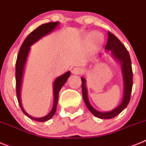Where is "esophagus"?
Masks as SVG:
<instances>
[{
  "label": "esophagus",
  "mask_w": 146,
  "mask_h": 146,
  "mask_svg": "<svg viewBox=\"0 0 146 146\" xmlns=\"http://www.w3.org/2000/svg\"><path fill=\"white\" fill-rule=\"evenodd\" d=\"M72 73L73 74H81L82 73V70L80 68H75L72 70Z\"/></svg>",
  "instance_id": "esophagus-1"
}]
</instances>
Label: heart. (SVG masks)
Instances as JSON below:
<instances>
[{
	"label": "heart",
	"mask_w": 146,
	"mask_h": 146,
	"mask_svg": "<svg viewBox=\"0 0 146 146\" xmlns=\"http://www.w3.org/2000/svg\"><path fill=\"white\" fill-rule=\"evenodd\" d=\"M97 35L96 33H92L89 35V37H93V36H94V35Z\"/></svg>",
	"instance_id": "heart-1"
}]
</instances>
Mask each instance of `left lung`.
<instances>
[{
  "label": "left lung",
  "mask_w": 146,
  "mask_h": 146,
  "mask_svg": "<svg viewBox=\"0 0 146 146\" xmlns=\"http://www.w3.org/2000/svg\"><path fill=\"white\" fill-rule=\"evenodd\" d=\"M108 38L107 44L106 46V49L110 50L112 52L113 55L117 60H119L122 66V71L124 75V99L122 100L121 103L116 108H115L113 111L110 112H99L96 111L95 109L93 108L89 104L87 98V92H86V86H85V79L84 78H81V87H82V95L84 98L85 104L86 107L89 109V111L92 113L96 117L100 118L102 119H109L115 117L119 115L124 108L127 106L128 103L129 102L131 98V92H132V62H131L130 56L129 52L124 46V45L120 41L115 35L112 33L108 31Z\"/></svg>",
  "instance_id": "left-lung-1"
}]
</instances>
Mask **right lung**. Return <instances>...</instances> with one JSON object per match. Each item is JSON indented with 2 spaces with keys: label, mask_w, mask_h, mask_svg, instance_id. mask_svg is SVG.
I'll return each instance as SVG.
<instances>
[{
  "label": "right lung",
  "mask_w": 146,
  "mask_h": 146,
  "mask_svg": "<svg viewBox=\"0 0 146 146\" xmlns=\"http://www.w3.org/2000/svg\"><path fill=\"white\" fill-rule=\"evenodd\" d=\"M58 24V22H48V23L41 25H40L39 27H38L35 30H34L33 32H31V33L27 35V38L25 39L24 42L22 43V46H21L20 48H19V53H18L17 55V61H16V92H17V97L19 105V106H20L21 109H22V111H23V113H24L27 116H28L30 119H33V120L34 121H46L49 120L51 118L53 117V115H54L55 113V111H56V109H57V102H58V96L60 90L61 89L62 86L65 84V83L66 82L68 78H69L70 73L69 71L67 72L65 74L62 75L60 77H58V78L54 81V106L51 112L47 115L44 116V117L34 118L31 116V115H29L28 114L24 111V109L22 108V105H21L19 92H20L21 82H22L23 69H24L25 63L26 59H27V54H28L30 46H31V45H33L35 42L37 41L38 40H39L41 37H43V36L46 35V34L52 32L54 29L57 27Z\"/></svg>",
  "instance_id": "1"
}]
</instances>
